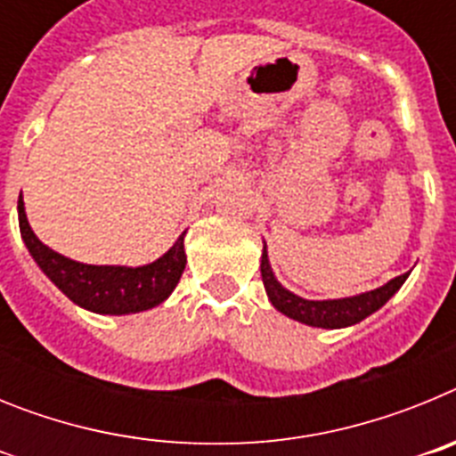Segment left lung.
Instances as JSON below:
<instances>
[{"label":"left lung","instance_id":"obj_1","mask_svg":"<svg viewBox=\"0 0 456 456\" xmlns=\"http://www.w3.org/2000/svg\"><path fill=\"white\" fill-rule=\"evenodd\" d=\"M260 273H263V283L265 289H267L269 301H272V305L278 313H283L289 320H297L301 324L317 326V329H345V326H354L358 322H363L365 317L377 313L409 278V273H402V276H395L393 281H388L381 288L354 294V297H342V299H304V297L289 292L288 288L278 283L272 265H269L267 244H263Z\"/></svg>","mask_w":456,"mask_h":456}]
</instances>
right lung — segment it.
Instances as JSON below:
<instances>
[{"label":"right lung","mask_w":456,"mask_h":456,"mask_svg":"<svg viewBox=\"0 0 456 456\" xmlns=\"http://www.w3.org/2000/svg\"><path fill=\"white\" fill-rule=\"evenodd\" d=\"M20 235L29 248L40 272L66 294L72 304L98 315H132L141 310L155 308L171 297L187 265L184 235L175 240L171 248L155 263L141 267L125 265H84L56 253L36 237L24 212L22 193L18 199Z\"/></svg>","instance_id":"obj_1"}]
</instances>
